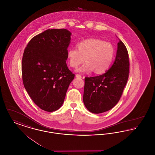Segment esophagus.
<instances>
[{
	"label": "esophagus",
	"instance_id": "1",
	"mask_svg": "<svg viewBox=\"0 0 155 155\" xmlns=\"http://www.w3.org/2000/svg\"><path fill=\"white\" fill-rule=\"evenodd\" d=\"M75 77H76L77 78H81V75H80V74H76V75H75Z\"/></svg>",
	"mask_w": 155,
	"mask_h": 155
}]
</instances>
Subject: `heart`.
I'll list each match as a JSON object with an SVG mask.
<instances>
[{
  "label": "heart",
  "instance_id": "b5f03b06",
  "mask_svg": "<svg viewBox=\"0 0 155 155\" xmlns=\"http://www.w3.org/2000/svg\"><path fill=\"white\" fill-rule=\"evenodd\" d=\"M77 48L68 49L67 58L69 65L73 68L85 60L78 71L88 73L94 70L96 74H103L110 67L114 55V49L110 43L90 38L79 42Z\"/></svg>",
  "mask_w": 155,
  "mask_h": 155
}]
</instances>
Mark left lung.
I'll use <instances>...</instances> for the list:
<instances>
[{
    "mask_svg": "<svg viewBox=\"0 0 155 155\" xmlns=\"http://www.w3.org/2000/svg\"><path fill=\"white\" fill-rule=\"evenodd\" d=\"M129 58L125 45L119 39L115 60L104 74L85 78L83 102L90 112L99 114L118 103L127 82Z\"/></svg>",
    "mask_w": 155,
    "mask_h": 155,
    "instance_id": "8db88e82",
    "label": "left lung"
}]
</instances>
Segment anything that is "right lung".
<instances>
[{"label":"right lung","instance_id":"1","mask_svg":"<svg viewBox=\"0 0 155 155\" xmlns=\"http://www.w3.org/2000/svg\"><path fill=\"white\" fill-rule=\"evenodd\" d=\"M71 33L49 29L32 38L22 56L24 86L41 109L52 112L62 106L75 75L68 68L67 48Z\"/></svg>","mask_w":155,"mask_h":155}]
</instances>
